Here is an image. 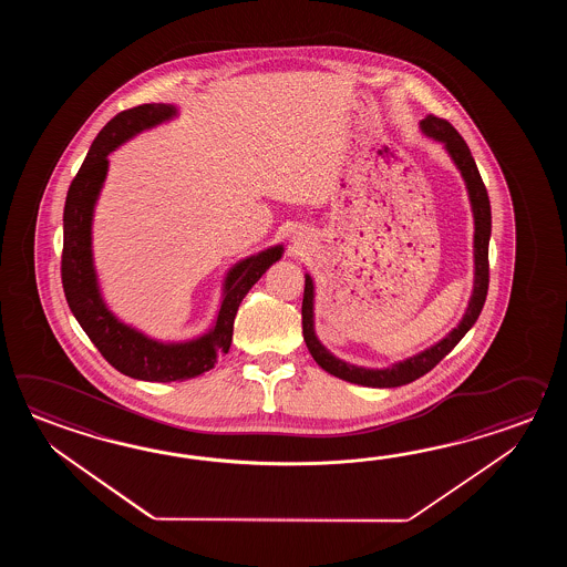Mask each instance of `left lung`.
<instances>
[{
  "label": "left lung",
  "mask_w": 567,
  "mask_h": 567,
  "mask_svg": "<svg viewBox=\"0 0 567 567\" xmlns=\"http://www.w3.org/2000/svg\"><path fill=\"white\" fill-rule=\"evenodd\" d=\"M422 132L437 142L446 145L447 154L454 159V164L462 172V178L466 182V188L471 194L472 213H474V291H472L468 310L464 313L458 328H454L444 340H440L432 349L423 350L420 354L411 357L408 361L398 362L383 371L374 369H362L349 362L340 361L332 357L328 350L320 344L313 332V284L310 276H306V288H303V301H301V330L306 347L310 350L313 361L318 362L326 373L334 374L342 381L357 383L364 386H401L408 385L411 381L420 379L430 373L437 362L446 357L450 350L458 344L464 334L471 330L474 322L478 320L482 306L488 293V241H491V200L486 186L481 178V172L476 168V162L472 157L471 150L462 140L454 125L450 121L427 115L422 120Z\"/></svg>",
  "instance_id": "1"
}]
</instances>
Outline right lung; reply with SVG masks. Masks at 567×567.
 <instances>
[{
  "instance_id": "add662e5",
  "label": "right lung",
  "mask_w": 567,
  "mask_h": 567,
  "mask_svg": "<svg viewBox=\"0 0 567 567\" xmlns=\"http://www.w3.org/2000/svg\"><path fill=\"white\" fill-rule=\"evenodd\" d=\"M174 115L176 109L172 105L145 103L125 109L109 121L96 135L83 166L71 182L62 218V288L76 322L111 367L132 379L157 383L194 379L210 371L220 354H227L239 303L257 284V279L284 254V247L278 245L254 257H247L233 267L225 281V298L218 310L217 322L208 334L190 342H157L123 324L109 312L99 293L91 255L93 208L107 176L109 152H113L135 133L150 130Z\"/></svg>"
}]
</instances>
